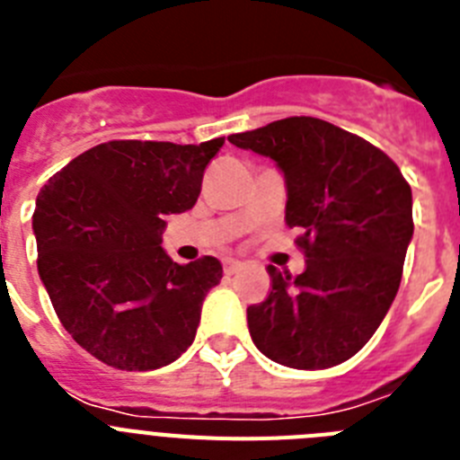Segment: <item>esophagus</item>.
Segmentation results:
<instances>
[{"label":"esophagus","instance_id":"34e87169","mask_svg":"<svg viewBox=\"0 0 460 460\" xmlns=\"http://www.w3.org/2000/svg\"><path fill=\"white\" fill-rule=\"evenodd\" d=\"M242 262H239V260H233V258H226L223 260V271H226L227 276H233V274H237L239 270H242Z\"/></svg>","mask_w":460,"mask_h":460}]
</instances>
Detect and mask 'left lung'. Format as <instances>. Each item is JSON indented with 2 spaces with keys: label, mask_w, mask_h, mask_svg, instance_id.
Wrapping results in <instances>:
<instances>
[{
  "label": "left lung",
  "mask_w": 460,
  "mask_h": 460,
  "mask_svg": "<svg viewBox=\"0 0 460 460\" xmlns=\"http://www.w3.org/2000/svg\"><path fill=\"white\" fill-rule=\"evenodd\" d=\"M227 140L286 174V221L306 270L267 267L271 290L246 308L255 348L302 371L336 367L368 343L396 296L412 239V190L364 137L318 117H288Z\"/></svg>",
  "instance_id": "obj_1"
}]
</instances>
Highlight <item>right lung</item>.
Listing matches in <instances>:
<instances>
[{
  "label": "right lung",
  "mask_w": 460,
  "mask_h": 460,
  "mask_svg": "<svg viewBox=\"0 0 460 460\" xmlns=\"http://www.w3.org/2000/svg\"><path fill=\"white\" fill-rule=\"evenodd\" d=\"M223 137L200 145L110 140L52 174L36 198L39 274L57 318L119 371L168 367L195 339L223 267L177 265L161 249L165 217L190 209Z\"/></svg>",
  "instance_id": "add662e5"
}]
</instances>
